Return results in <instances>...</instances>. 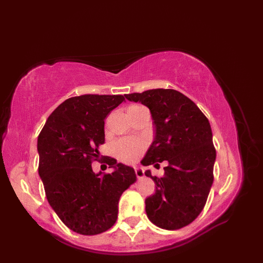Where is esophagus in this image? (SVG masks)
Returning <instances> with one entry per match:
<instances>
[{"label":"esophagus","mask_w":263,"mask_h":263,"mask_svg":"<svg viewBox=\"0 0 263 263\" xmlns=\"http://www.w3.org/2000/svg\"><path fill=\"white\" fill-rule=\"evenodd\" d=\"M134 171H135V175H136V177H137V178H139V179L144 178L145 174H144V170H143L142 167H140V166H136V167H134Z\"/></svg>","instance_id":"esophagus-1"}]
</instances>
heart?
I'll use <instances>...</instances> for the list:
<instances>
[{
  "label": "heart",
  "mask_w": 263,
  "mask_h": 263,
  "mask_svg": "<svg viewBox=\"0 0 263 263\" xmlns=\"http://www.w3.org/2000/svg\"><path fill=\"white\" fill-rule=\"evenodd\" d=\"M146 144L143 140L135 137H124L114 144L116 157L124 163H134L140 159Z\"/></svg>",
  "instance_id": "heart-1"
}]
</instances>
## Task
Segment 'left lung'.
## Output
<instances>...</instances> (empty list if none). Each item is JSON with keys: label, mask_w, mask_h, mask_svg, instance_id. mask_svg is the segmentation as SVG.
<instances>
[{"label": "left lung", "mask_w": 263, "mask_h": 263, "mask_svg": "<svg viewBox=\"0 0 263 263\" xmlns=\"http://www.w3.org/2000/svg\"><path fill=\"white\" fill-rule=\"evenodd\" d=\"M146 105L156 127L155 140L142 160L144 166L167 161L162 178L145 175L157 190L146 198V213L156 226L176 230L202 211L213 183L216 151L210 122L198 106L175 89H149L124 95Z\"/></svg>", "instance_id": "1"}]
</instances>
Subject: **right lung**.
Listing matches in <instances>:
<instances>
[{"instance_id":"right-lung-1","label":"right lung","mask_w":263,"mask_h":263,"mask_svg":"<svg viewBox=\"0 0 263 263\" xmlns=\"http://www.w3.org/2000/svg\"><path fill=\"white\" fill-rule=\"evenodd\" d=\"M121 95H82L65 100L47 119L37 141L38 173L47 199L62 222L84 236L112 227L122 193L136 181L132 167L106 157L115 171L95 174L104 144V119L117 107Z\"/></svg>"}]
</instances>
